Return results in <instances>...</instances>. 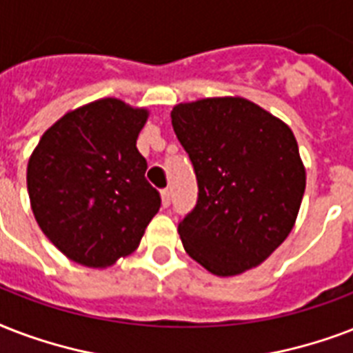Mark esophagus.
Masks as SVG:
<instances>
[{"instance_id": "obj_1", "label": "esophagus", "mask_w": 353, "mask_h": 353, "mask_svg": "<svg viewBox=\"0 0 353 353\" xmlns=\"http://www.w3.org/2000/svg\"><path fill=\"white\" fill-rule=\"evenodd\" d=\"M171 204V193L169 190H162V206L168 208Z\"/></svg>"}]
</instances>
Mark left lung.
I'll return each instance as SVG.
<instances>
[{
	"label": "left lung",
	"mask_w": 353,
	"mask_h": 353,
	"mask_svg": "<svg viewBox=\"0 0 353 353\" xmlns=\"http://www.w3.org/2000/svg\"><path fill=\"white\" fill-rule=\"evenodd\" d=\"M171 123L199 185L179 223L185 252L217 276L258 267L293 230L304 196L294 134L243 97L182 103Z\"/></svg>",
	"instance_id": "8db88e82"
}]
</instances>
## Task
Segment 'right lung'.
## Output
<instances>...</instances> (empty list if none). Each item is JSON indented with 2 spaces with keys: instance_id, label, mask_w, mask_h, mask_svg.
I'll list each match as a JSON object with an SVG mask.
<instances>
[{
  "instance_id": "add662e5",
  "label": "right lung",
  "mask_w": 353,
  "mask_h": 353,
  "mask_svg": "<svg viewBox=\"0 0 353 353\" xmlns=\"http://www.w3.org/2000/svg\"><path fill=\"white\" fill-rule=\"evenodd\" d=\"M147 116L114 97L94 101L49 127L29 158L34 219L75 263L108 267L134 252L160 210L136 149Z\"/></svg>"
}]
</instances>
